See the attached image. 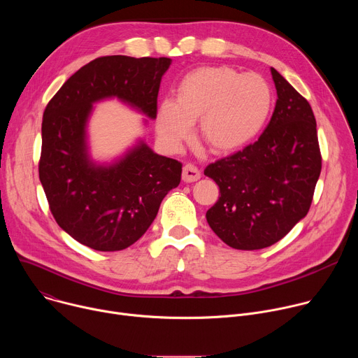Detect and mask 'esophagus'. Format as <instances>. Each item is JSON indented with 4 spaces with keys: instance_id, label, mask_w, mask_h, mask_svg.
Listing matches in <instances>:
<instances>
[{
    "instance_id": "1",
    "label": "esophagus",
    "mask_w": 358,
    "mask_h": 358,
    "mask_svg": "<svg viewBox=\"0 0 358 358\" xmlns=\"http://www.w3.org/2000/svg\"><path fill=\"white\" fill-rule=\"evenodd\" d=\"M201 178L199 170L194 164H185L182 169V181L185 182H194Z\"/></svg>"
}]
</instances>
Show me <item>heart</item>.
Masks as SVG:
<instances>
[{
    "mask_svg": "<svg viewBox=\"0 0 358 358\" xmlns=\"http://www.w3.org/2000/svg\"><path fill=\"white\" fill-rule=\"evenodd\" d=\"M272 103V89L261 75L202 66L181 79L176 100H162L156 130L167 150L178 151L198 120L199 137L214 151L228 152L262 131Z\"/></svg>",
    "mask_w": 358,
    "mask_h": 358,
    "instance_id": "1",
    "label": "heart"
}]
</instances>
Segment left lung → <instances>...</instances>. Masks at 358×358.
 Segmentation results:
<instances>
[{"label": "left lung", "mask_w": 358, "mask_h": 358, "mask_svg": "<svg viewBox=\"0 0 358 358\" xmlns=\"http://www.w3.org/2000/svg\"><path fill=\"white\" fill-rule=\"evenodd\" d=\"M278 100L258 141L210 164L221 196L207 211L211 229L231 248L255 250L280 241L309 213L322 171L316 119L306 100L271 68Z\"/></svg>", "instance_id": "left-lung-1"}]
</instances>
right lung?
Masks as SVG:
<instances>
[{"label": "right lung", "instance_id": "right-lung-1", "mask_svg": "<svg viewBox=\"0 0 358 358\" xmlns=\"http://www.w3.org/2000/svg\"><path fill=\"white\" fill-rule=\"evenodd\" d=\"M170 65V58H97L73 73L43 112L39 180L50 213L66 234L94 250H122L138 241L163 198L178 187L182 166L143 138L112 162L93 160L87 134L93 105L117 99L147 124L156 119Z\"/></svg>", "mask_w": 358, "mask_h": 358}]
</instances>
